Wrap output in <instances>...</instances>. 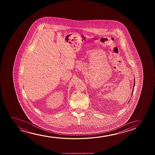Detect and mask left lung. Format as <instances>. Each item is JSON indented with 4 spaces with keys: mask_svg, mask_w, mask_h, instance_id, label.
<instances>
[{
    "mask_svg": "<svg viewBox=\"0 0 155 155\" xmlns=\"http://www.w3.org/2000/svg\"><path fill=\"white\" fill-rule=\"evenodd\" d=\"M134 85H135V81H134ZM134 89H133V91H134ZM132 94H133V92H132Z\"/></svg>",
    "mask_w": 155,
    "mask_h": 155,
    "instance_id": "8db88e82",
    "label": "left lung"
}]
</instances>
